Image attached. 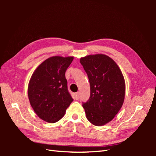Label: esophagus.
Masks as SVG:
<instances>
[{
  "label": "esophagus",
  "instance_id": "34e87169",
  "mask_svg": "<svg viewBox=\"0 0 156 156\" xmlns=\"http://www.w3.org/2000/svg\"><path fill=\"white\" fill-rule=\"evenodd\" d=\"M74 97L76 100H78V99H79V94L78 93V92H76V93H75L74 94Z\"/></svg>",
  "mask_w": 156,
  "mask_h": 156
}]
</instances>
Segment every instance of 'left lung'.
Returning <instances> with one entry per match:
<instances>
[{"mask_svg":"<svg viewBox=\"0 0 156 156\" xmlns=\"http://www.w3.org/2000/svg\"><path fill=\"white\" fill-rule=\"evenodd\" d=\"M90 87L89 100L82 104L92 124L102 126L111 121L122 106L125 95L123 75L116 62L105 54L80 59Z\"/></svg>","mask_w":156,"mask_h":156,"instance_id":"1","label":"left lung"}]
</instances>
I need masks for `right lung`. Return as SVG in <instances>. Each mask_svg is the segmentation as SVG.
Instances as JSON below:
<instances>
[{
	"label": "right lung",
	"instance_id": "obj_1",
	"mask_svg": "<svg viewBox=\"0 0 156 156\" xmlns=\"http://www.w3.org/2000/svg\"><path fill=\"white\" fill-rule=\"evenodd\" d=\"M74 57L53 56L33 73L28 85V97L38 117L50 123L64 117L73 98L68 92L65 73Z\"/></svg>",
	"mask_w": 156,
	"mask_h": 156
}]
</instances>
